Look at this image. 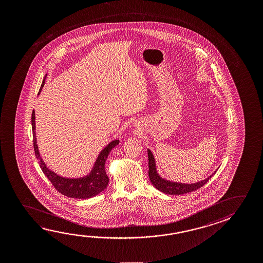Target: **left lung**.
Wrapping results in <instances>:
<instances>
[{
	"instance_id": "1",
	"label": "left lung",
	"mask_w": 263,
	"mask_h": 263,
	"mask_svg": "<svg viewBox=\"0 0 263 263\" xmlns=\"http://www.w3.org/2000/svg\"><path fill=\"white\" fill-rule=\"evenodd\" d=\"M147 155H148L149 180L155 188L164 194H173V195L189 194L194 191L200 189L204 184H206L207 181H209V179H211V177L214 175V174H212L211 176L208 177L206 180H203V181L197 182V183H194V184H183V183H177V182L165 181L164 179L160 178V176L156 172L155 160H154V157L149 149L147 151Z\"/></svg>"
}]
</instances>
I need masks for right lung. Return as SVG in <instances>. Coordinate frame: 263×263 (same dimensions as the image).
I'll use <instances>...</instances> for the list:
<instances>
[{
  "instance_id": "obj_1",
  "label": "right lung",
  "mask_w": 263,
  "mask_h": 263,
  "mask_svg": "<svg viewBox=\"0 0 263 263\" xmlns=\"http://www.w3.org/2000/svg\"><path fill=\"white\" fill-rule=\"evenodd\" d=\"M46 77L44 78L39 92L43 88ZM32 129H33L34 151H35L36 159H39V166L44 174L48 177L52 185L54 186V188L59 193L70 198L87 199L97 195L107 187L109 179L105 173L104 165L110 151H112V147L117 146L119 143V140H114L107 145L105 148L101 151L90 175L80 178V179H66L57 175L56 173L48 170L46 164L44 163L43 160L40 158L39 147L36 145V138H35V111L34 110L32 112Z\"/></svg>"
}]
</instances>
